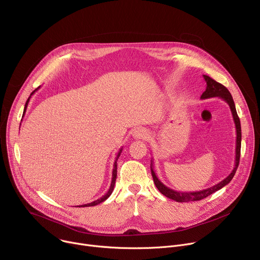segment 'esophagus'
I'll return each mask as SVG.
<instances>
[{
  "instance_id": "34e87169",
  "label": "esophagus",
  "mask_w": 260,
  "mask_h": 260,
  "mask_svg": "<svg viewBox=\"0 0 260 260\" xmlns=\"http://www.w3.org/2000/svg\"><path fill=\"white\" fill-rule=\"evenodd\" d=\"M133 136L135 139H147L150 137V133L145 127H137L134 129Z\"/></svg>"
}]
</instances>
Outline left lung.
Masks as SVG:
<instances>
[{
    "mask_svg": "<svg viewBox=\"0 0 260 260\" xmlns=\"http://www.w3.org/2000/svg\"><path fill=\"white\" fill-rule=\"evenodd\" d=\"M203 78L206 82V89L205 91L202 93L201 95V100H206V99H211V98H220L223 101H225L231 110L232 113V117H233V121L235 124V129H237V144H235V164H234V168L231 171V173L222 181H220L219 183L212 185L208 188H205V190L199 191V192H177L172 190V188L168 187L165 185L156 176L155 172L153 171V160L151 159L150 162V169H151V175L153 178V182L155 184V186L157 187V190L166 197L177 201V202H190V201H198L201 199L206 198L207 196L211 195L212 193H215L223 186H225L226 184H228L231 179L233 178L235 172L238 170L239 167V164H240V156H241V145H242V128H241V121H240V118L238 116L237 113V109H235V105L233 102V99L231 96L230 92L228 91V89L223 86L222 84L216 82L215 80H212L211 78H209L208 76H204Z\"/></svg>",
    "mask_w": 260,
    "mask_h": 260,
    "instance_id": "8db88e82",
    "label": "left lung"
}]
</instances>
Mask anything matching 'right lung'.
I'll return each mask as SVG.
<instances>
[{"label": "right lung", "mask_w": 260, "mask_h": 260, "mask_svg": "<svg viewBox=\"0 0 260 260\" xmlns=\"http://www.w3.org/2000/svg\"><path fill=\"white\" fill-rule=\"evenodd\" d=\"M40 88V86L37 88V89H35L32 93H31V95L29 96V99H28V101H27V103H26V105H25V109H23V113L26 112V110H27V107H28V104H29V101H30V99H31V96L33 95V94L38 90ZM121 151H122V148L119 150V152L117 153V155H116V158H115V161H114V166H113V172H112V181H111V185H110V188H109V191L103 196V197H101L100 199H98V200H95V201H93V202H90V203H87V204H83V205H79V206H77V207H87V206H94V205H98V204H100V203H102V202H104L105 200H107L110 196H111V194H112V192H113V190H114V185H115V181H116V178H117V160H118V158H119V156H120V153H121Z\"/></svg>", "instance_id": "add662e5"}]
</instances>
